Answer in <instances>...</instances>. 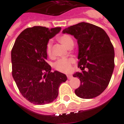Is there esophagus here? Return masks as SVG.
Instances as JSON below:
<instances>
[{"label":"esophagus","mask_w":124,"mask_h":124,"mask_svg":"<svg viewBox=\"0 0 124 124\" xmlns=\"http://www.w3.org/2000/svg\"><path fill=\"white\" fill-rule=\"evenodd\" d=\"M67 78L68 80H70V79H72L73 78V76L72 75H68L67 76Z\"/></svg>","instance_id":"1"}]
</instances>
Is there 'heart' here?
<instances>
[{
	"label": "heart",
	"mask_w": 124,
	"mask_h": 124,
	"mask_svg": "<svg viewBox=\"0 0 124 124\" xmlns=\"http://www.w3.org/2000/svg\"><path fill=\"white\" fill-rule=\"evenodd\" d=\"M57 40L64 46L67 48H70L74 44V41L72 38L68 34H64L62 35L58 36L57 37ZM46 54L48 56H52V44L50 42H48L46 45ZM73 62V59L72 58H62L58 60L54 64V68L59 72L64 73H67L70 72L71 69V65Z\"/></svg>",
	"instance_id": "obj_1"
}]
</instances>
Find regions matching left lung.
Returning a JSON list of instances; mask_svg holds the SVG:
<instances>
[{"label":"left lung","mask_w":124,"mask_h":124,"mask_svg":"<svg viewBox=\"0 0 124 124\" xmlns=\"http://www.w3.org/2000/svg\"><path fill=\"white\" fill-rule=\"evenodd\" d=\"M78 41V67L82 70L73 76L80 78L76 96L91 99L106 90L114 68V49L106 32L100 27L87 23H78L63 30Z\"/></svg>","instance_id":"obj_1"}]
</instances>
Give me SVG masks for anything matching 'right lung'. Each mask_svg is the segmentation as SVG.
<instances>
[{"instance_id":"right-lung-1","label":"right lung","mask_w":124,"mask_h":124,"mask_svg":"<svg viewBox=\"0 0 124 124\" xmlns=\"http://www.w3.org/2000/svg\"><path fill=\"white\" fill-rule=\"evenodd\" d=\"M61 30L33 26L23 31L11 51L12 77L23 97L31 103L44 105L58 95L60 85L67 80L63 73L51 72L46 62V45Z\"/></svg>"}]
</instances>
